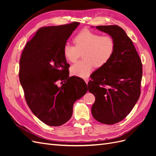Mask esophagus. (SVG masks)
<instances>
[{
	"mask_svg": "<svg viewBox=\"0 0 156 156\" xmlns=\"http://www.w3.org/2000/svg\"><path fill=\"white\" fill-rule=\"evenodd\" d=\"M88 81H89V80H88V79H84V81H85V83H86V84H88Z\"/></svg>",
	"mask_w": 156,
	"mask_h": 156,
	"instance_id": "1",
	"label": "esophagus"
}]
</instances>
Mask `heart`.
I'll return each instance as SVG.
<instances>
[{
    "label": "heart",
    "instance_id": "1",
    "mask_svg": "<svg viewBox=\"0 0 156 156\" xmlns=\"http://www.w3.org/2000/svg\"><path fill=\"white\" fill-rule=\"evenodd\" d=\"M75 47L66 44L63 48L64 58L75 62L83 53V60L70 68L74 76L87 78L94 67L101 68L111 58L115 51V41L109 35L101 36L97 32L83 29L73 40Z\"/></svg>",
    "mask_w": 156,
    "mask_h": 156
}]
</instances>
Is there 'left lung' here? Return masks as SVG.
<instances>
[{
	"label": "left lung",
	"mask_w": 156,
	"mask_h": 156,
	"mask_svg": "<svg viewBox=\"0 0 156 156\" xmlns=\"http://www.w3.org/2000/svg\"><path fill=\"white\" fill-rule=\"evenodd\" d=\"M96 28L111 36L115 47L110 60L96 69L88 82V91L96 98L91 111L97 121L111 125L125 119L139 100L142 63L133 42L121 27Z\"/></svg>",
	"instance_id": "left-lung-1"
}]
</instances>
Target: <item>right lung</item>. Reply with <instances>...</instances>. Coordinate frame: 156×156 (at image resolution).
Wrapping results in <instances>:
<instances>
[{"instance_id":"add662e5","label":"right lung","mask_w":156,"mask_h":156,"mask_svg":"<svg viewBox=\"0 0 156 156\" xmlns=\"http://www.w3.org/2000/svg\"><path fill=\"white\" fill-rule=\"evenodd\" d=\"M79 24L41 28L27 42L20 60L19 76L27 105L50 126L67 122L74 103L88 91L82 79L69 77V65L63 55L64 46ZM58 80L67 82L58 87Z\"/></svg>"}]
</instances>
